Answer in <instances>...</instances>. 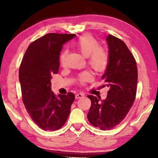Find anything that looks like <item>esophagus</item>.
I'll use <instances>...</instances> for the list:
<instances>
[{
    "instance_id": "34e87169",
    "label": "esophagus",
    "mask_w": 158,
    "mask_h": 158,
    "mask_svg": "<svg viewBox=\"0 0 158 158\" xmlns=\"http://www.w3.org/2000/svg\"><path fill=\"white\" fill-rule=\"evenodd\" d=\"M83 96H84V94H83V93H78V94H77L75 95V98H76L77 99H79V98H82V97H83Z\"/></svg>"
}]
</instances>
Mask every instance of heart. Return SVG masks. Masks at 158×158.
Returning a JSON list of instances; mask_svg holds the SVG:
<instances>
[{
	"label": "heart",
	"instance_id": "heart-1",
	"mask_svg": "<svg viewBox=\"0 0 158 158\" xmlns=\"http://www.w3.org/2000/svg\"><path fill=\"white\" fill-rule=\"evenodd\" d=\"M75 46L83 56L87 57L88 64L96 72L105 71L109 66L110 57L107 50L100 47V43L91 35L85 34L77 40ZM67 51L64 50L60 56V62L62 66H66ZM93 75L89 70H85L79 74L78 81L80 84L91 81Z\"/></svg>",
	"mask_w": 158,
	"mask_h": 158
}]
</instances>
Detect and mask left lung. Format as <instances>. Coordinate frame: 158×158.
<instances>
[{
  "instance_id": "1",
  "label": "left lung",
  "mask_w": 158,
  "mask_h": 158,
  "mask_svg": "<svg viewBox=\"0 0 158 158\" xmlns=\"http://www.w3.org/2000/svg\"><path fill=\"white\" fill-rule=\"evenodd\" d=\"M106 40L110 60L102 79L110 88L108 95L102 100L88 96L92 102L88 121L103 130L113 128L125 118L135 102L138 79L136 60L126 43L111 35Z\"/></svg>"
}]
</instances>
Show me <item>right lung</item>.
<instances>
[{
	"mask_svg": "<svg viewBox=\"0 0 158 158\" xmlns=\"http://www.w3.org/2000/svg\"><path fill=\"white\" fill-rule=\"evenodd\" d=\"M75 36L49 33L31 43L22 58L19 70L22 100L29 115L42 130L60 129L70 113L75 94L55 95L51 79L58 73L63 45Z\"/></svg>",
	"mask_w": 158,
	"mask_h": 158,
	"instance_id": "right-lung-1",
	"label": "right lung"
}]
</instances>
